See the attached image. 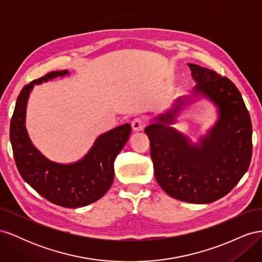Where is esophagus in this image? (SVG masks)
I'll return each instance as SVG.
<instances>
[{"label": "esophagus", "instance_id": "obj_1", "mask_svg": "<svg viewBox=\"0 0 262 262\" xmlns=\"http://www.w3.org/2000/svg\"><path fill=\"white\" fill-rule=\"evenodd\" d=\"M145 124H146V122L143 120V119H141V118L134 119V120L131 122L132 130L136 131V132H139V131L143 130L145 128Z\"/></svg>", "mask_w": 262, "mask_h": 262}]
</instances>
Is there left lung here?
<instances>
[{
  "instance_id": "obj_1",
  "label": "left lung",
  "mask_w": 262,
  "mask_h": 262,
  "mask_svg": "<svg viewBox=\"0 0 262 262\" xmlns=\"http://www.w3.org/2000/svg\"><path fill=\"white\" fill-rule=\"evenodd\" d=\"M196 85L145 128L158 185L173 199L211 203L226 195L247 171L252 154L250 116L239 91L227 77L188 63ZM195 97L217 107L218 120L195 145L172 126Z\"/></svg>"
}]
</instances>
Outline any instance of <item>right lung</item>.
Wrapping results in <instances>:
<instances>
[{
  "label": "right lung",
  "instance_id": "add662e5",
  "mask_svg": "<svg viewBox=\"0 0 262 262\" xmlns=\"http://www.w3.org/2000/svg\"><path fill=\"white\" fill-rule=\"evenodd\" d=\"M69 74L68 70L53 71L24 86L15 105L10 138L23 179L50 202L75 209L99 200L112 187L115 158L128 142L131 125L125 123L102 133L77 162L61 164L47 158L29 139L25 125L27 101L35 85Z\"/></svg>",
  "mask_w": 262,
  "mask_h": 262
}]
</instances>
